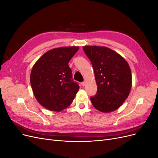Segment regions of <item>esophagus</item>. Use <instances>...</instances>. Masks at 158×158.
Instances as JSON below:
<instances>
[{"mask_svg":"<svg viewBox=\"0 0 158 158\" xmlns=\"http://www.w3.org/2000/svg\"><path fill=\"white\" fill-rule=\"evenodd\" d=\"M81 84H82V86H85V82H82V83H81Z\"/></svg>","mask_w":158,"mask_h":158,"instance_id":"1","label":"esophagus"}]
</instances>
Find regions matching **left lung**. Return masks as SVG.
Listing matches in <instances>:
<instances>
[{"mask_svg": "<svg viewBox=\"0 0 158 158\" xmlns=\"http://www.w3.org/2000/svg\"><path fill=\"white\" fill-rule=\"evenodd\" d=\"M92 63L97 94L90 97L94 107L103 113L120 107L127 99L132 87V74L127 62L117 52L106 47L84 46Z\"/></svg>", "mask_w": 158, "mask_h": 158, "instance_id": "8db88e82", "label": "left lung"}]
</instances>
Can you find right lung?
Here are the masks:
<instances>
[{"mask_svg":"<svg viewBox=\"0 0 158 158\" xmlns=\"http://www.w3.org/2000/svg\"><path fill=\"white\" fill-rule=\"evenodd\" d=\"M78 49L74 46L49 50L33 65L30 74L33 92L47 109L59 112L73 103L80 87L73 80L69 63Z\"/></svg>","mask_w":158,"mask_h":158,"instance_id":"1","label":"right lung"}]
</instances>
